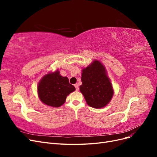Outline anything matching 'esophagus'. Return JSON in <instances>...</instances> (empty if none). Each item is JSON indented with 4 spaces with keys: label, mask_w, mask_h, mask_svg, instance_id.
I'll return each mask as SVG.
<instances>
[{
    "label": "esophagus",
    "mask_w": 157,
    "mask_h": 157,
    "mask_svg": "<svg viewBox=\"0 0 157 157\" xmlns=\"http://www.w3.org/2000/svg\"><path fill=\"white\" fill-rule=\"evenodd\" d=\"M75 88H76V90H77V91H78V90H79L78 84H75Z\"/></svg>",
    "instance_id": "34e87169"
}]
</instances>
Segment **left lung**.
<instances>
[{
  "instance_id": "left-lung-1",
  "label": "left lung",
  "mask_w": 157,
  "mask_h": 157,
  "mask_svg": "<svg viewBox=\"0 0 157 157\" xmlns=\"http://www.w3.org/2000/svg\"><path fill=\"white\" fill-rule=\"evenodd\" d=\"M81 80L80 90L89 106L102 108L111 101L113 95L112 85L105 67L99 61L95 60L82 69Z\"/></svg>"
}]
</instances>
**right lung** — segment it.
I'll use <instances>...</instances> for the list:
<instances>
[{"label":"right lung","mask_w":157,"mask_h":157,"mask_svg":"<svg viewBox=\"0 0 157 157\" xmlns=\"http://www.w3.org/2000/svg\"><path fill=\"white\" fill-rule=\"evenodd\" d=\"M75 90L67 77L61 76L58 71L43 77L38 85V94L46 105L58 107L63 105L68 95Z\"/></svg>","instance_id":"1"}]
</instances>
